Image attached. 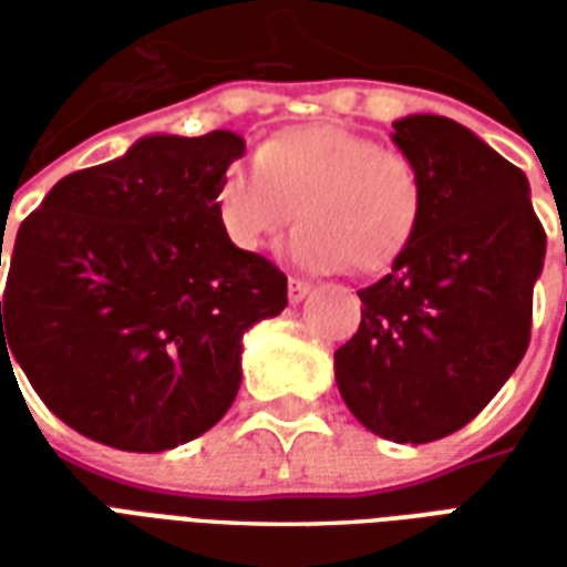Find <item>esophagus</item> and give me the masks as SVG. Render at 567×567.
<instances>
[{
	"label": "esophagus",
	"mask_w": 567,
	"mask_h": 567,
	"mask_svg": "<svg viewBox=\"0 0 567 567\" xmlns=\"http://www.w3.org/2000/svg\"><path fill=\"white\" fill-rule=\"evenodd\" d=\"M309 291H312V285L303 282V279H291V282H288V300H291V303H300Z\"/></svg>",
	"instance_id": "esophagus-1"
}]
</instances>
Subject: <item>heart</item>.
I'll return each instance as SVG.
<instances>
[{
  "label": "heart",
  "mask_w": 567,
  "mask_h": 567,
  "mask_svg": "<svg viewBox=\"0 0 567 567\" xmlns=\"http://www.w3.org/2000/svg\"><path fill=\"white\" fill-rule=\"evenodd\" d=\"M422 206L416 163L337 124L276 133L255 148V169L230 163L215 187V215L236 248L264 251L297 215L288 258L316 272L392 267L416 236Z\"/></svg>",
  "instance_id": "obj_1"
}]
</instances>
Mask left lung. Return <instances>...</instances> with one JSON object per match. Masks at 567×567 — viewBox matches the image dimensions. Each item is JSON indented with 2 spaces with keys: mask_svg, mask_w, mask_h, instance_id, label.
Here are the masks:
<instances>
[{
  "mask_svg": "<svg viewBox=\"0 0 567 567\" xmlns=\"http://www.w3.org/2000/svg\"><path fill=\"white\" fill-rule=\"evenodd\" d=\"M392 127L422 175V221L392 272L358 291L361 324L333 373L368 431L431 443L467 425L523 361L547 234L523 169L476 133L440 115Z\"/></svg>",
  "mask_w": 567,
  "mask_h": 567,
  "instance_id": "obj_1",
  "label": "left lung"
}]
</instances>
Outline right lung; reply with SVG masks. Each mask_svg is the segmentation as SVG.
I'll list each match as a JSON object with an SVG mask.
<instances>
[{
    "label": "right lung",
    "mask_w": 567,
    "mask_h": 567,
    "mask_svg": "<svg viewBox=\"0 0 567 567\" xmlns=\"http://www.w3.org/2000/svg\"><path fill=\"white\" fill-rule=\"evenodd\" d=\"M243 154L230 130L142 136L60 178L20 224L0 355L84 437L163 452L234 404L243 337L288 307L285 272L236 248L215 215V187Z\"/></svg>",
    "instance_id": "1"
}]
</instances>
